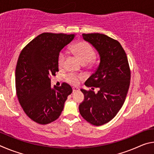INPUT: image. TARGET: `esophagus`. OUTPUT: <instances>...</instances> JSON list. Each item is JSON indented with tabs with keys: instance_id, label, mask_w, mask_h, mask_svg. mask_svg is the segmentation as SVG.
Masks as SVG:
<instances>
[{
	"instance_id": "34e87169",
	"label": "esophagus",
	"mask_w": 154,
	"mask_h": 154,
	"mask_svg": "<svg viewBox=\"0 0 154 154\" xmlns=\"http://www.w3.org/2000/svg\"><path fill=\"white\" fill-rule=\"evenodd\" d=\"M79 89L77 87L72 88V92H77V91H79Z\"/></svg>"
}]
</instances>
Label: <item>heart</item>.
I'll return each instance as SVG.
<instances>
[{
  "label": "heart",
  "mask_w": 154,
  "mask_h": 154,
  "mask_svg": "<svg viewBox=\"0 0 154 154\" xmlns=\"http://www.w3.org/2000/svg\"><path fill=\"white\" fill-rule=\"evenodd\" d=\"M71 51L74 55L76 56L79 60L83 64L89 63L96 57V51L90 45L89 43L83 41H79L75 43L71 47ZM65 60V54L63 52H60L58 58V64L59 67H62ZM80 79H82V76L75 74L68 75L66 77L67 82L71 83L72 85H77L79 83Z\"/></svg>",
  "instance_id": "obj_1"
}]
</instances>
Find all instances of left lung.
<instances>
[{
  "instance_id": "obj_1",
  "label": "left lung",
  "mask_w": 154,
  "mask_h": 154,
  "mask_svg": "<svg viewBox=\"0 0 154 154\" xmlns=\"http://www.w3.org/2000/svg\"><path fill=\"white\" fill-rule=\"evenodd\" d=\"M82 37L92 45L100 56L98 68L85 85L98 88L99 90L94 93L81 89L84 100L79 110L89 123L101 126L111 121L124 105L130 86L128 61L118 41L100 33L83 34Z\"/></svg>"
}]
</instances>
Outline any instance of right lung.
Masks as SVG:
<instances>
[{"label":"right lung","mask_w":154,"mask_h":154,"mask_svg":"<svg viewBox=\"0 0 154 154\" xmlns=\"http://www.w3.org/2000/svg\"><path fill=\"white\" fill-rule=\"evenodd\" d=\"M75 35L44 32L34 38L20 54L15 69V88L26 114L39 124L58 119L68 96L72 92L66 83L51 87V75L58 71V58Z\"/></svg>","instance_id":"add662e5"}]
</instances>
